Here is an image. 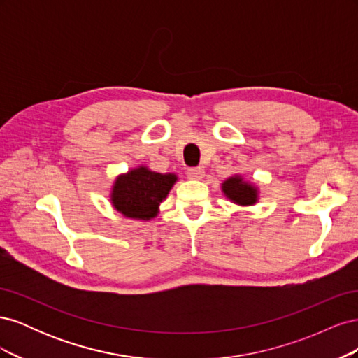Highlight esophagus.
I'll use <instances>...</instances> for the list:
<instances>
[{
  "label": "esophagus",
  "mask_w": 358,
  "mask_h": 358,
  "mask_svg": "<svg viewBox=\"0 0 358 358\" xmlns=\"http://www.w3.org/2000/svg\"><path fill=\"white\" fill-rule=\"evenodd\" d=\"M187 175L189 179H203L204 170L201 167H191L187 170Z\"/></svg>",
  "instance_id": "esophagus-1"
}]
</instances>
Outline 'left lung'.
<instances>
[{
	"instance_id": "left-lung-1",
	"label": "left lung",
	"mask_w": 358,
	"mask_h": 358,
	"mask_svg": "<svg viewBox=\"0 0 358 358\" xmlns=\"http://www.w3.org/2000/svg\"><path fill=\"white\" fill-rule=\"evenodd\" d=\"M222 191L227 199L241 204V206H251L257 203V188L251 183L243 182L241 176L229 178L222 183Z\"/></svg>"
}]
</instances>
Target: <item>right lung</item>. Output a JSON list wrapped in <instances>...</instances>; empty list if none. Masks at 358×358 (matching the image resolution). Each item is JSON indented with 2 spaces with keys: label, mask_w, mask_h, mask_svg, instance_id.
Returning <instances> with one entry per match:
<instances>
[{
  "label": "right lung",
  "mask_w": 358,
  "mask_h": 358,
  "mask_svg": "<svg viewBox=\"0 0 358 358\" xmlns=\"http://www.w3.org/2000/svg\"><path fill=\"white\" fill-rule=\"evenodd\" d=\"M178 180L173 173H157L146 167L129 170L113 185L112 204L117 212L136 220H150L157 216L159 203Z\"/></svg>",
  "instance_id": "1"
}]
</instances>
